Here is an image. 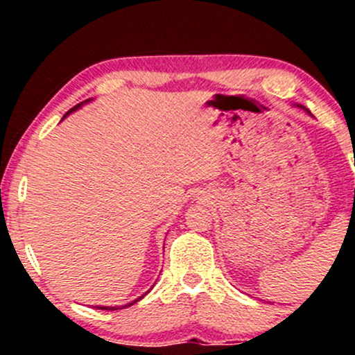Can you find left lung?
<instances>
[{
	"label": "left lung",
	"instance_id": "1",
	"mask_svg": "<svg viewBox=\"0 0 355 355\" xmlns=\"http://www.w3.org/2000/svg\"><path fill=\"white\" fill-rule=\"evenodd\" d=\"M302 108H304V107H302Z\"/></svg>",
	"mask_w": 355,
	"mask_h": 355
}]
</instances>
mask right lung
Masks as SVG:
<instances>
[{"mask_svg": "<svg viewBox=\"0 0 355 355\" xmlns=\"http://www.w3.org/2000/svg\"><path fill=\"white\" fill-rule=\"evenodd\" d=\"M87 101H89V100H87ZM81 105H83V103H78V105H76V107H73V108L70 110V112H67V113H64V116H63V118H67L68 115H70L71 112H75V110H78V108L81 107ZM63 118H61V120H63ZM141 297H144V295H141ZM141 297H138L137 300H140ZM137 300H133V302H130V304H126V305H121V307H130V305H133V304H135ZM121 307H96V309H101V311H118V309H121Z\"/></svg>", "mask_w": 355, "mask_h": 355, "instance_id": "right-lung-1", "label": "right lung"}]
</instances>
